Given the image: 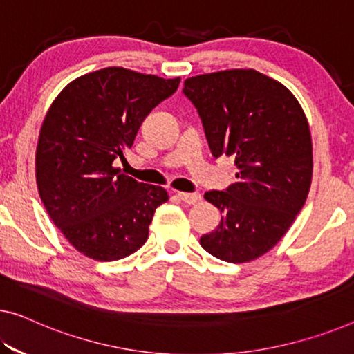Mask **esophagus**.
I'll use <instances>...</instances> for the list:
<instances>
[{
	"label": "esophagus",
	"instance_id": "esophagus-1",
	"mask_svg": "<svg viewBox=\"0 0 354 354\" xmlns=\"http://www.w3.org/2000/svg\"><path fill=\"white\" fill-rule=\"evenodd\" d=\"M177 196H178V199H182L183 203H187V204H196L203 199V196H201L199 193H177Z\"/></svg>",
	"mask_w": 354,
	"mask_h": 354
}]
</instances>
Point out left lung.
Instances as JSON below:
<instances>
[{
	"instance_id": "obj_1",
	"label": "left lung",
	"mask_w": 354,
	"mask_h": 354,
	"mask_svg": "<svg viewBox=\"0 0 354 354\" xmlns=\"http://www.w3.org/2000/svg\"><path fill=\"white\" fill-rule=\"evenodd\" d=\"M212 155L234 158L236 182L204 198L223 214L201 237L212 257L248 263L285 236L312 183V138L295 95L254 69L196 75L183 84Z\"/></svg>"
}]
</instances>
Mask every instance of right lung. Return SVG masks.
I'll return each instance as SVG.
<instances>
[{
    "label": "right lung",
    "instance_id": "right-lung-1",
    "mask_svg": "<svg viewBox=\"0 0 354 354\" xmlns=\"http://www.w3.org/2000/svg\"><path fill=\"white\" fill-rule=\"evenodd\" d=\"M180 79L104 68L64 86L42 123L36 180L47 214L71 245L96 261L138 252L166 189L118 174L144 118Z\"/></svg>",
    "mask_w": 354,
    "mask_h": 354
}]
</instances>
